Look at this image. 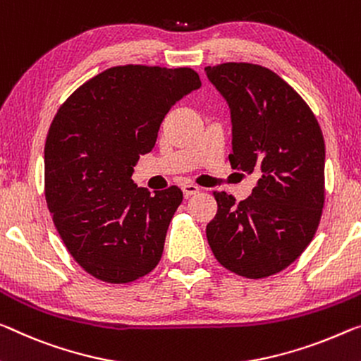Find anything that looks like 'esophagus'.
Segmentation results:
<instances>
[{
    "mask_svg": "<svg viewBox=\"0 0 361 361\" xmlns=\"http://www.w3.org/2000/svg\"><path fill=\"white\" fill-rule=\"evenodd\" d=\"M182 192H184V195L188 198L192 195H195V193L200 192V187L195 184H184L182 185Z\"/></svg>",
    "mask_w": 361,
    "mask_h": 361,
    "instance_id": "esophagus-1",
    "label": "esophagus"
}]
</instances>
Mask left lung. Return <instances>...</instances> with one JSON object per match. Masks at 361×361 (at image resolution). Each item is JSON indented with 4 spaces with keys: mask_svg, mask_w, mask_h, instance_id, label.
Listing matches in <instances>:
<instances>
[{
    "mask_svg": "<svg viewBox=\"0 0 361 361\" xmlns=\"http://www.w3.org/2000/svg\"><path fill=\"white\" fill-rule=\"evenodd\" d=\"M232 118L231 166L258 177L235 203L213 192L207 226L214 258L247 279L286 269L313 240L324 207V138L313 111L273 71L252 63L204 68Z\"/></svg>",
    "mask_w": 361,
    "mask_h": 361,
    "instance_id": "obj_1",
    "label": "left lung"
}]
</instances>
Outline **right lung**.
I'll return each instance as SVG.
<instances>
[{
    "mask_svg": "<svg viewBox=\"0 0 361 361\" xmlns=\"http://www.w3.org/2000/svg\"><path fill=\"white\" fill-rule=\"evenodd\" d=\"M202 85L190 68L127 64L82 84L61 104L45 143V198L61 240L88 274L129 284L157 268L182 203L171 185L130 179L176 102Z\"/></svg>",
    "mask_w": 361,
    "mask_h": 361,
    "instance_id": "add662e5",
    "label": "right lung"
}]
</instances>
